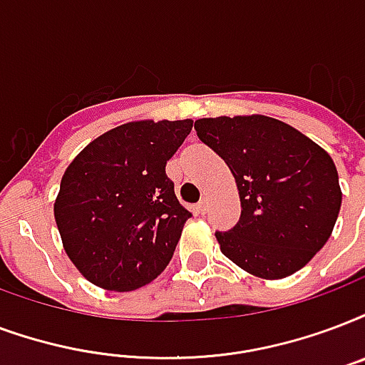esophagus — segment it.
<instances>
[{"mask_svg":"<svg viewBox=\"0 0 365 365\" xmlns=\"http://www.w3.org/2000/svg\"><path fill=\"white\" fill-rule=\"evenodd\" d=\"M197 212L207 214V201H205V199H201V201H199V205H197Z\"/></svg>","mask_w":365,"mask_h":365,"instance_id":"34e87169","label":"esophagus"}]
</instances>
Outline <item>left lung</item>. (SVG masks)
Segmentation results:
<instances>
[{
    "instance_id": "obj_1",
    "label": "left lung",
    "mask_w": 365,
    "mask_h": 365,
    "mask_svg": "<svg viewBox=\"0 0 365 365\" xmlns=\"http://www.w3.org/2000/svg\"><path fill=\"white\" fill-rule=\"evenodd\" d=\"M195 130L237 183L241 218L216 232L222 252L264 279L304 268L327 243L343 201L329 155L293 126L262 115L201 118Z\"/></svg>"
}]
</instances>
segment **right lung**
<instances>
[{"instance_id":"add662e5","label":"right lung","mask_w":365,"mask_h":365,"mask_svg":"<svg viewBox=\"0 0 365 365\" xmlns=\"http://www.w3.org/2000/svg\"><path fill=\"white\" fill-rule=\"evenodd\" d=\"M193 120L128 122L93 139L66 168L55 222L72 264L97 287L133 291L160 275L191 212L166 160Z\"/></svg>"}]
</instances>
